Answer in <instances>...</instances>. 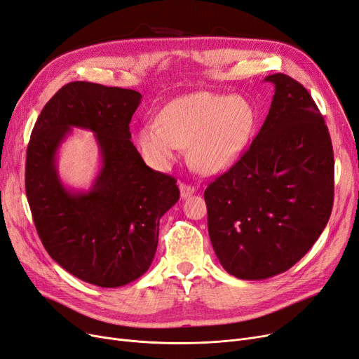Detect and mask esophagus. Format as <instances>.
<instances>
[{"instance_id":"34e87169","label":"esophagus","mask_w":359,"mask_h":359,"mask_svg":"<svg viewBox=\"0 0 359 359\" xmlns=\"http://www.w3.org/2000/svg\"><path fill=\"white\" fill-rule=\"evenodd\" d=\"M179 188H180V198H182V200H187L188 196H191L192 194H195V188L191 187V184L180 183Z\"/></svg>"}]
</instances>
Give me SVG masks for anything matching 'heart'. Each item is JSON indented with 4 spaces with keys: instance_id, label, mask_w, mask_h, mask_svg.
I'll use <instances>...</instances> for the list:
<instances>
[{
    "instance_id": "b5f03b06",
    "label": "heart",
    "mask_w": 359,
    "mask_h": 359,
    "mask_svg": "<svg viewBox=\"0 0 359 359\" xmlns=\"http://www.w3.org/2000/svg\"><path fill=\"white\" fill-rule=\"evenodd\" d=\"M159 123L140 127L137 143L154 168L167 170L188 148L191 165L203 175H217L243 155L257 126V111L243 96L198 91L170 102Z\"/></svg>"
}]
</instances>
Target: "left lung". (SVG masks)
I'll return each instance as SVG.
<instances>
[{
	"label": "left lung",
	"instance_id": "left-lung-1",
	"mask_svg": "<svg viewBox=\"0 0 359 359\" xmlns=\"http://www.w3.org/2000/svg\"><path fill=\"white\" fill-rule=\"evenodd\" d=\"M240 161L204 192L208 235L228 273L266 280L288 271L320 238L334 200V156L308 90L285 74Z\"/></svg>",
	"mask_w": 359,
	"mask_h": 359
}]
</instances>
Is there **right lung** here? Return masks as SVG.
Instances as JSON below:
<instances>
[{
	"label": "right lung",
	"instance_id": "right-lung-1",
	"mask_svg": "<svg viewBox=\"0 0 359 359\" xmlns=\"http://www.w3.org/2000/svg\"><path fill=\"white\" fill-rule=\"evenodd\" d=\"M140 102L136 90L66 84L39 114L26 152V196L44 248L97 287H123L149 269L159 219L179 200L176 180L146 165L130 140ZM72 128L95 132L100 146L101 167L87 191L65 187L57 171Z\"/></svg>",
	"mask_w": 359,
	"mask_h": 359
}]
</instances>
